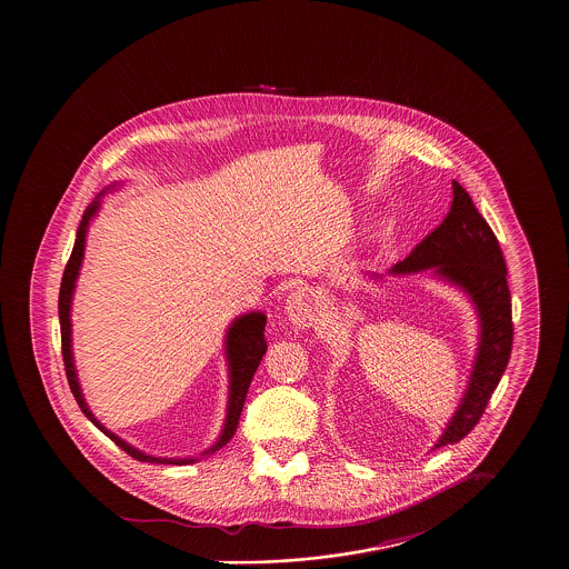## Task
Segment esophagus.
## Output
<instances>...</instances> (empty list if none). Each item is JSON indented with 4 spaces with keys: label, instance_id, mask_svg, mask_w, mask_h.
I'll list each match as a JSON object with an SVG mask.
<instances>
[{
    "label": "esophagus",
    "instance_id": "esophagus-1",
    "mask_svg": "<svg viewBox=\"0 0 569 569\" xmlns=\"http://www.w3.org/2000/svg\"><path fill=\"white\" fill-rule=\"evenodd\" d=\"M287 318L291 320V325L296 326H311L318 316H320V305H318V298L311 289H305V287H298L289 298H287Z\"/></svg>",
    "mask_w": 569,
    "mask_h": 569
}]
</instances>
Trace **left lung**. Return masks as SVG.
Listing matches in <instances>:
<instances>
[{
    "mask_svg": "<svg viewBox=\"0 0 569 569\" xmlns=\"http://www.w3.org/2000/svg\"><path fill=\"white\" fill-rule=\"evenodd\" d=\"M462 289L480 318V346L467 392L433 449L462 440L482 418L512 350V307L506 262L497 237L473 206L469 192L453 181V201L445 221L411 249L390 273L420 271Z\"/></svg>",
    "mask_w": 569,
    "mask_h": 569,
    "instance_id": "left-lung-1",
    "label": "left lung"
}]
</instances>
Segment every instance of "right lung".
<instances>
[{"instance_id":"1","label":"right lung","mask_w":569,"mask_h":569,"mask_svg":"<svg viewBox=\"0 0 569 569\" xmlns=\"http://www.w3.org/2000/svg\"><path fill=\"white\" fill-rule=\"evenodd\" d=\"M104 192H100L96 197V201L84 210L82 214L81 226L77 232V241H74V249L72 256L66 264L63 271V280H61V291H59V320H61V348H63V363H66V375H68V383L70 390L77 399V403L81 407L82 413L107 436L111 438L122 451H127L131 458L140 460V462H158V465H190L194 462V458H156V456H147L144 451H138L136 447H131L129 442H124L122 438H118L113 431H109L107 427H102L93 413L89 411V407L82 399L81 386H79V377H77V368H74V355H72V320H70V311H72V296H74V287H77V278L81 271L82 253H84V237H87V228L89 221L96 217L98 208H100V197ZM264 325L267 318L260 311H251L244 313L241 318H237L232 326L226 332V357H228V370H230V397H228V416H226V425L223 431L219 436V440L203 451L201 456L214 453L221 447H226L237 427H239V418L243 411L244 397L249 390V383L253 379L256 368L260 366L262 355L267 352V341H264Z\"/></svg>"}]
</instances>
